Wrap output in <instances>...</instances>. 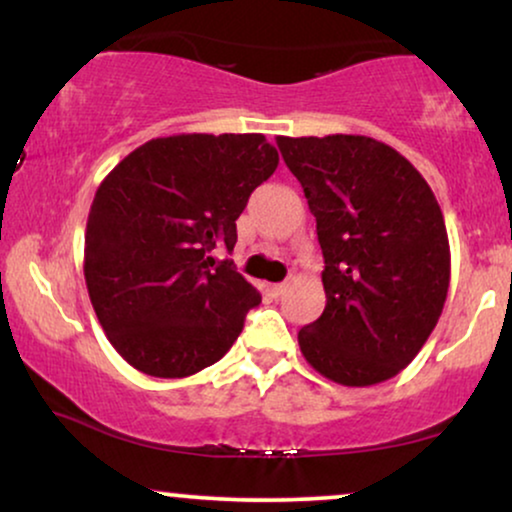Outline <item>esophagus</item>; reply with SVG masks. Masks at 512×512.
Segmentation results:
<instances>
[{
    "instance_id": "1",
    "label": "esophagus",
    "mask_w": 512,
    "mask_h": 512,
    "mask_svg": "<svg viewBox=\"0 0 512 512\" xmlns=\"http://www.w3.org/2000/svg\"><path fill=\"white\" fill-rule=\"evenodd\" d=\"M287 287H289V284L287 282H282V284H270V287H268V291H270V294L272 296H282L284 294V291H287Z\"/></svg>"
}]
</instances>
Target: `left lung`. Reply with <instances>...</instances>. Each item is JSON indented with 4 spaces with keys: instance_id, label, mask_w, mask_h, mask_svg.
Here are the masks:
<instances>
[{
    "instance_id": "obj_1",
    "label": "left lung",
    "mask_w": 512,
    "mask_h": 512,
    "mask_svg": "<svg viewBox=\"0 0 512 512\" xmlns=\"http://www.w3.org/2000/svg\"><path fill=\"white\" fill-rule=\"evenodd\" d=\"M280 152L317 221L324 313L298 331L313 369L341 386L400 374L440 320L449 240L409 159L367 136H282Z\"/></svg>"
}]
</instances>
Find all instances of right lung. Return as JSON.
Masks as SVG:
<instances>
[{
    "instance_id": "add662e5",
    "label": "right lung",
    "mask_w": 512,
    "mask_h": 512,
    "mask_svg": "<svg viewBox=\"0 0 512 512\" xmlns=\"http://www.w3.org/2000/svg\"><path fill=\"white\" fill-rule=\"evenodd\" d=\"M277 164L263 134H181L152 138L98 185L84 280L131 367L183 378L232 348L261 294L214 249H235V221Z\"/></svg>"
}]
</instances>
